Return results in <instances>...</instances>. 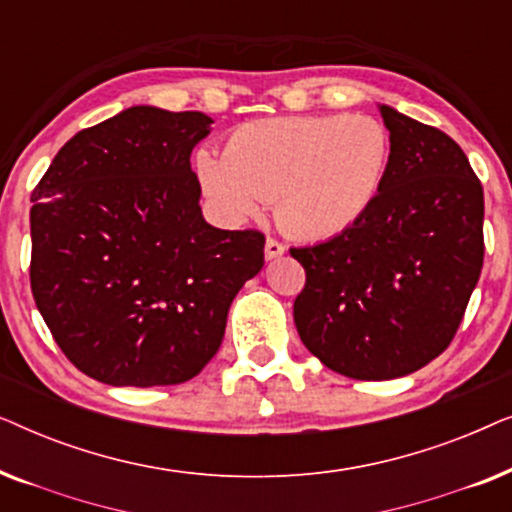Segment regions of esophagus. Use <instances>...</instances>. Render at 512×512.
I'll list each match as a JSON object with an SVG mask.
<instances>
[{"mask_svg": "<svg viewBox=\"0 0 512 512\" xmlns=\"http://www.w3.org/2000/svg\"><path fill=\"white\" fill-rule=\"evenodd\" d=\"M284 251H286L284 244L275 240V237H268V240H265V258H268V261H272V258H279Z\"/></svg>", "mask_w": 512, "mask_h": 512, "instance_id": "34e87169", "label": "esophagus"}]
</instances>
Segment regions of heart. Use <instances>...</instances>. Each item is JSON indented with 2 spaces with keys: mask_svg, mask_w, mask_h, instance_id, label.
I'll use <instances>...</instances> for the list:
<instances>
[{
  "mask_svg": "<svg viewBox=\"0 0 512 512\" xmlns=\"http://www.w3.org/2000/svg\"><path fill=\"white\" fill-rule=\"evenodd\" d=\"M391 139L370 116H282L235 128L223 156L198 149L193 174L230 223L275 200L277 223L300 240H326L373 207L387 179Z\"/></svg>",
  "mask_w": 512,
  "mask_h": 512,
  "instance_id": "obj_1",
  "label": "heart"
}]
</instances>
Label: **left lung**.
<instances>
[{"label":"left lung","instance_id":"1","mask_svg":"<svg viewBox=\"0 0 512 512\" xmlns=\"http://www.w3.org/2000/svg\"><path fill=\"white\" fill-rule=\"evenodd\" d=\"M391 160L373 207L312 247H293L303 345L335 373L394 380L450 345L485 258V195L461 146L380 104Z\"/></svg>","mask_w":512,"mask_h":512}]
</instances>
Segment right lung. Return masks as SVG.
Wrapping results in <instances>:
<instances>
[{"label":"right lung","mask_w":512,"mask_h":512,"mask_svg":"<svg viewBox=\"0 0 512 512\" xmlns=\"http://www.w3.org/2000/svg\"><path fill=\"white\" fill-rule=\"evenodd\" d=\"M200 111L130 107L69 139L32 193V296L62 354L114 387L191 380L263 268L261 230L202 219Z\"/></svg>","instance_id":"1"}]
</instances>
